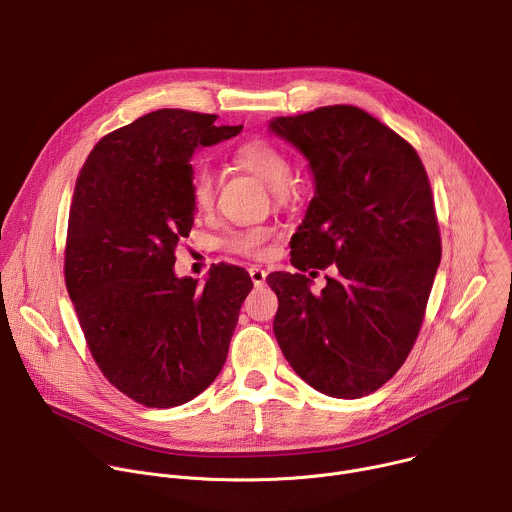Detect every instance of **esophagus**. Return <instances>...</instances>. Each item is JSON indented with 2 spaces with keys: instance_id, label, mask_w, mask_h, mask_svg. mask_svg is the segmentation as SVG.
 Listing matches in <instances>:
<instances>
[{
  "instance_id": "obj_1",
  "label": "esophagus",
  "mask_w": 512,
  "mask_h": 512,
  "mask_svg": "<svg viewBox=\"0 0 512 512\" xmlns=\"http://www.w3.org/2000/svg\"><path fill=\"white\" fill-rule=\"evenodd\" d=\"M249 275H251V279H253V285H255V287H263V285H265L267 271H265V269H261L259 265H253V267L249 269Z\"/></svg>"
}]
</instances>
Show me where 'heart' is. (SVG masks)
<instances>
[{
	"instance_id": "b5f03b06",
	"label": "heart",
	"mask_w": 512,
	"mask_h": 512,
	"mask_svg": "<svg viewBox=\"0 0 512 512\" xmlns=\"http://www.w3.org/2000/svg\"><path fill=\"white\" fill-rule=\"evenodd\" d=\"M233 162L237 168L249 172L257 180H261L273 194L275 202L283 204L291 198V176H294V164L289 156L279 150L277 145L265 139H249L241 143L233 152ZM190 196L192 204L198 212H208L214 204V176L208 168L198 166L190 176ZM271 231L267 227H251L243 231H231L223 239V247L227 251L257 257L263 245L269 241Z\"/></svg>"
}]
</instances>
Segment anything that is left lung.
<instances>
[{
	"instance_id": "obj_1",
	"label": "left lung",
	"mask_w": 512,
	"mask_h": 512,
	"mask_svg": "<svg viewBox=\"0 0 512 512\" xmlns=\"http://www.w3.org/2000/svg\"><path fill=\"white\" fill-rule=\"evenodd\" d=\"M269 129L306 156L316 182L289 241L300 273L267 277L275 338L316 391L371 395L409 356L442 259L427 172L409 141L352 105L275 117ZM332 262L337 277L314 297L303 273Z\"/></svg>"
}]
</instances>
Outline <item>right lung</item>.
Listing matches in <instances>:
<instances>
[{"instance_id":"right-lung-1","label":"right lung","mask_w":512,"mask_h":512,"mask_svg":"<svg viewBox=\"0 0 512 512\" xmlns=\"http://www.w3.org/2000/svg\"><path fill=\"white\" fill-rule=\"evenodd\" d=\"M216 115L160 109L107 133L79 172L64 279L105 379L145 407H176L221 373L243 300V267L214 265L204 285L176 277L190 235L192 154L241 133Z\"/></svg>"}]
</instances>
